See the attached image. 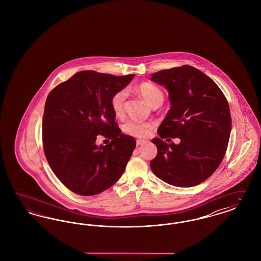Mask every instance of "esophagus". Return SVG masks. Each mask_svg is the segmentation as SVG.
I'll return each instance as SVG.
<instances>
[{
	"label": "esophagus",
	"mask_w": 261,
	"mask_h": 261,
	"mask_svg": "<svg viewBox=\"0 0 261 261\" xmlns=\"http://www.w3.org/2000/svg\"><path fill=\"white\" fill-rule=\"evenodd\" d=\"M147 141H145V140H137L136 144L137 147H139V146H141V145H143V144H145Z\"/></svg>",
	"instance_id": "obj_1"
}]
</instances>
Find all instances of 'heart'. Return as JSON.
Segmentation results:
<instances>
[{
	"label": "heart",
	"instance_id": "obj_1",
	"mask_svg": "<svg viewBox=\"0 0 261 261\" xmlns=\"http://www.w3.org/2000/svg\"><path fill=\"white\" fill-rule=\"evenodd\" d=\"M137 92L143 97L150 107L154 103L162 102L164 96L160 88L150 84V83H142L137 87ZM126 99V91L120 90L116 92L111 99V107L113 113L120 117L124 112V101ZM154 123L152 121H145L139 119H129L123 124V132L129 136L137 138H146L149 135Z\"/></svg>",
	"mask_w": 261,
	"mask_h": 261
}]
</instances>
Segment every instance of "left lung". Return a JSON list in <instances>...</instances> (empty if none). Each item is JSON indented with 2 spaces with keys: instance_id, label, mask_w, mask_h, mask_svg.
<instances>
[{
  "instance_id": "1",
  "label": "left lung",
  "mask_w": 261,
  "mask_h": 261,
  "mask_svg": "<svg viewBox=\"0 0 261 261\" xmlns=\"http://www.w3.org/2000/svg\"><path fill=\"white\" fill-rule=\"evenodd\" d=\"M150 80L165 87L171 103L158 130L161 138L151 140L158 154L150 168L172 186H197L225 155L232 127L228 101L211 78L190 65L155 72ZM167 136L180 143L163 142Z\"/></svg>"
}]
</instances>
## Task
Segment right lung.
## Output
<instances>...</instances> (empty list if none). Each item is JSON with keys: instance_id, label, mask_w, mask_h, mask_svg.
Instances as JSON below:
<instances>
[{"instance_id": "obj_1", "label": "right lung", "mask_w": 261, "mask_h": 261, "mask_svg": "<svg viewBox=\"0 0 261 261\" xmlns=\"http://www.w3.org/2000/svg\"><path fill=\"white\" fill-rule=\"evenodd\" d=\"M134 76L83 70L49 94L42 123L44 151L54 173L75 194L98 195L124 172L136 141L121 133L111 99ZM98 135L111 143L98 146Z\"/></svg>"}]
</instances>
